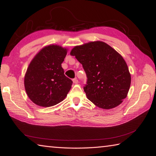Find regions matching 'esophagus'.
Returning <instances> with one entry per match:
<instances>
[{"mask_svg": "<svg viewBox=\"0 0 156 156\" xmlns=\"http://www.w3.org/2000/svg\"><path fill=\"white\" fill-rule=\"evenodd\" d=\"M73 83H74V84H77L78 83H79V81H78V80L77 79V78H75V79H73Z\"/></svg>", "mask_w": 156, "mask_h": 156, "instance_id": "1", "label": "esophagus"}]
</instances>
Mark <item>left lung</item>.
<instances>
[{"mask_svg": "<svg viewBox=\"0 0 156 156\" xmlns=\"http://www.w3.org/2000/svg\"><path fill=\"white\" fill-rule=\"evenodd\" d=\"M70 55L83 65L87 76L84 91L99 108L119 106L128 94L131 74L125 60L110 45L101 41L75 46Z\"/></svg>", "mask_w": 156, "mask_h": 156, "instance_id": "obj_1", "label": "left lung"}]
</instances>
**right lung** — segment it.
<instances>
[{"instance_id":"1","label":"right lung","mask_w":156,"mask_h":156,"mask_svg":"<svg viewBox=\"0 0 156 156\" xmlns=\"http://www.w3.org/2000/svg\"><path fill=\"white\" fill-rule=\"evenodd\" d=\"M68 51L58 45H46L31 60L24 84L28 97L36 105L51 107L67 96L73 82L65 76L61 64Z\"/></svg>"}]
</instances>
